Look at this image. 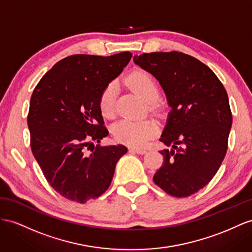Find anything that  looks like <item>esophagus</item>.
I'll return each instance as SVG.
<instances>
[{"label":"esophagus","mask_w":252,"mask_h":252,"mask_svg":"<svg viewBox=\"0 0 252 252\" xmlns=\"http://www.w3.org/2000/svg\"><path fill=\"white\" fill-rule=\"evenodd\" d=\"M128 151L133 153H137V154H145L147 152L145 149H138V148H130Z\"/></svg>","instance_id":"esophagus-1"}]
</instances>
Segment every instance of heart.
I'll list each match as a JSON object with an SVG mask.
<instances>
[{
  "mask_svg": "<svg viewBox=\"0 0 252 252\" xmlns=\"http://www.w3.org/2000/svg\"><path fill=\"white\" fill-rule=\"evenodd\" d=\"M127 84L147 103L156 102L159 95L157 80L147 71L137 70L127 76ZM116 85L109 83L103 89L99 106L104 117L111 118L115 114ZM158 132L156 122L152 120H121L112 126V134L116 140L132 147H143L152 139Z\"/></svg>",
  "mask_w": 252,
  "mask_h": 252,
  "instance_id": "obj_1",
  "label": "heart"
}]
</instances>
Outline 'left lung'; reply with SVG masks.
I'll list each match as a JSON object with an SVG mask.
<instances>
[{"instance_id":"8db88e82","label":"left lung","mask_w":252,"mask_h":252,"mask_svg":"<svg viewBox=\"0 0 252 252\" xmlns=\"http://www.w3.org/2000/svg\"><path fill=\"white\" fill-rule=\"evenodd\" d=\"M134 63L157 77L171 111L159 140L164 162L153 181L170 196L189 197L216 175L228 149L232 114L213 71L177 51L143 53Z\"/></svg>"}]
</instances>
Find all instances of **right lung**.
<instances>
[{
	"label": "right lung",
	"instance_id": "add662e5",
	"mask_svg": "<svg viewBox=\"0 0 252 252\" xmlns=\"http://www.w3.org/2000/svg\"><path fill=\"white\" fill-rule=\"evenodd\" d=\"M131 57V52L64 57L42 76L31 96L32 152L49 184L71 201L100 197L127 151L122 145H99L108 135L99 101Z\"/></svg>",
	"mask_w": 252,
	"mask_h": 252
}]
</instances>
